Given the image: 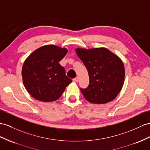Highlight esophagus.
Returning a JSON list of instances; mask_svg holds the SVG:
<instances>
[{
    "label": "esophagus",
    "instance_id": "esophagus-1",
    "mask_svg": "<svg viewBox=\"0 0 150 150\" xmlns=\"http://www.w3.org/2000/svg\"><path fill=\"white\" fill-rule=\"evenodd\" d=\"M79 78L78 77V76H76V78L73 79V80H74V82H79Z\"/></svg>",
    "mask_w": 150,
    "mask_h": 150
}]
</instances>
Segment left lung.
<instances>
[{"label": "left lung", "mask_w": 150, "mask_h": 150, "mask_svg": "<svg viewBox=\"0 0 150 150\" xmlns=\"http://www.w3.org/2000/svg\"><path fill=\"white\" fill-rule=\"evenodd\" d=\"M76 54L87 68L89 86L80 91L87 101L105 104L113 101L123 87L125 68L119 57L104 47L77 48Z\"/></svg>", "instance_id": "1"}]
</instances>
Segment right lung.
I'll use <instances>...</instances> for the list:
<instances>
[{
    "mask_svg": "<svg viewBox=\"0 0 150 150\" xmlns=\"http://www.w3.org/2000/svg\"><path fill=\"white\" fill-rule=\"evenodd\" d=\"M68 50L54 45H46L33 51L22 68V78L28 93L38 101L58 99L72 80L59 63Z\"/></svg>",
    "mask_w": 150,
    "mask_h": 150,
    "instance_id": "obj_1",
    "label": "right lung"
}]
</instances>
